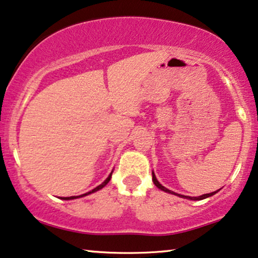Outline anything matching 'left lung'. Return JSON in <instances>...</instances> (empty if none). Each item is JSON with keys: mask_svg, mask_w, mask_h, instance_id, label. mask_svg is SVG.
Masks as SVG:
<instances>
[{"mask_svg": "<svg viewBox=\"0 0 258 258\" xmlns=\"http://www.w3.org/2000/svg\"><path fill=\"white\" fill-rule=\"evenodd\" d=\"M152 181H153L154 185H156V186H157L158 188H160L161 191L167 192V194H171V195H174V196H179L180 198L190 199V201H202V199H205V198H208V197H211V196H214L215 194H217V192L219 191V190H217V191H215V192H211V194H205V195H203V196H199V197H190V196H184V195L176 194V192L171 191V190H169V188H166L165 186H163V185H161V184L159 183V181H158V179H157V177H156V174H154V172H152Z\"/></svg>", "mask_w": 258, "mask_h": 258, "instance_id": "8db88e82", "label": "left lung"}]
</instances>
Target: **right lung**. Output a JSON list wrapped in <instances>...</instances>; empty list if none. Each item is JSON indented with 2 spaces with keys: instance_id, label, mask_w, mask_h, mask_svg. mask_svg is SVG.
Instances as JSON below:
<instances>
[{
  "instance_id": "right-lung-1",
  "label": "right lung",
  "mask_w": 258,
  "mask_h": 258,
  "mask_svg": "<svg viewBox=\"0 0 258 258\" xmlns=\"http://www.w3.org/2000/svg\"><path fill=\"white\" fill-rule=\"evenodd\" d=\"M113 172V171H112ZM112 172L109 173V176L106 178V179L102 181V183L100 184V185H98L97 187L95 188H93V190L92 191H89V192H87V194H84V195H80V196H72V197H61V199H63V201H71V199H77V198H81V197H85V196H87V195H91V194H94V192H97V191H99V190H101L102 187L104 186H106V184L108 183L109 180H111V177H112Z\"/></svg>"
}]
</instances>
